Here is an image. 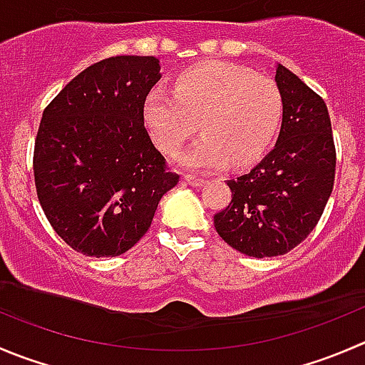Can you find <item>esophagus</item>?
Wrapping results in <instances>:
<instances>
[{
	"label": "esophagus",
	"instance_id": "esophagus-1",
	"mask_svg": "<svg viewBox=\"0 0 365 365\" xmlns=\"http://www.w3.org/2000/svg\"><path fill=\"white\" fill-rule=\"evenodd\" d=\"M183 180H185V182L192 187H200L205 183V180L200 178V176H196V175H183Z\"/></svg>",
	"mask_w": 365,
	"mask_h": 365
}]
</instances>
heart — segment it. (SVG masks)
<instances>
[{
	"label": "heart",
	"instance_id": "b5f03b06",
	"mask_svg": "<svg viewBox=\"0 0 365 365\" xmlns=\"http://www.w3.org/2000/svg\"><path fill=\"white\" fill-rule=\"evenodd\" d=\"M284 110L278 85L228 62H208L180 74L175 91L157 87L144 101L151 139L176 157L196 133L203 137L183 157L194 169L242 168L264 155Z\"/></svg>",
	"mask_w": 365,
	"mask_h": 365
}]
</instances>
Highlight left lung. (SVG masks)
Instances as JSON below:
<instances>
[{
    "instance_id": "obj_1",
    "label": "left lung",
    "mask_w": 365,
    "mask_h": 365,
    "mask_svg": "<svg viewBox=\"0 0 365 365\" xmlns=\"http://www.w3.org/2000/svg\"><path fill=\"white\" fill-rule=\"evenodd\" d=\"M274 80L284 101L277 144L250 173L226 182L232 201L214 215L221 239L255 258L285 255L305 240L335 180L327 103L282 63Z\"/></svg>"
}]
</instances>
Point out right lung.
Segmentation results:
<instances>
[{
    "instance_id": "add662e5",
    "label": "right lung",
    "mask_w": 365,
    "mask_h": 365,
    "mask_svg": "<svg viewBox=\"0 0 365 365\" xmlns=\"http://www.w3.org/2000/svg\"><path fill=\"white\" fill-rule=\"evenodd\" d=\"M160 76L155 56H110L74 76L42 112L34 150L38 203L78 253L128 251L178 183L144 126V101Z\"/></svg>"
}]
</instances>
